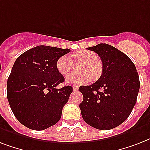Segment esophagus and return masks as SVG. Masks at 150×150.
<instances>
[{"label":"esophagus","instance_id":"34e87169","mask_svg":"<svg viewBox=\"0 0 150 150\" xmlns=\"http://www.w3.org/2000/svg\"><path fill=\"white\" fill-rule=\"evenodd\" d=\"M78 89H79L78 86H73V91L74 92H77Z\"/></svg>","mask_w":150,"mask_h":150}]
</instances>
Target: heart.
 Returning <instances> with one entry per match:
<instances>
[{"instance_id":"1","label":"heart","mask_w":150,"mask_h":150,"mask_svg":"<svg viewBox=\"0 0 150 150\" xmlns=\"http://www.w3.org/2000/svg\"><path fill=\"white\" fill-rule=\"evenodd\" d=\"M75 62H82L81 73H71L66 76L65 82L71 86H79L89 82L91 79H97L102 73V64L97 60V55L89 50H80L71 55ZM57 69L61 75H65L72 69V61L68 56L60 57L56 62Z\"/></svg>"}]
</instances>
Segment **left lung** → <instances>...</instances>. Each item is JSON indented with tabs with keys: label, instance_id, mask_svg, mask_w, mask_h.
Returning a JSON list of instances; mask_svg holds the SVG:
<instances>
[{
	"label": "left lung",
	"instance_id": "obj_1",
	"mask_svg": "<svg viewBox=\"0 0 150 150\" xmlns=\"http://www.w3.org/2000/svg\"><path fill=\"white\" fill-rule=\"evenodd\" d=\"M87 49L98 54L103 71L93 84L79 87L83 95L79 108L89 125L110 130L130 115L139 90V74L132 60L113 46L100 43Z\"/></svg>",
	"mask_w": 150,
	"mask_h": 150
}]
</instances>
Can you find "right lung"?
<instances>
[{
    "label": "right lung",
    "mask_w": 150,
    "mask_h": 150,
    "mask_svg": "<svg viewBox=\"0 0 150 150\" xmlns=\"http://www.w3.org/2000/svg\"><path fill=\"white\" fill-rule=\"evenodd\" d=\"M69 52V49L37 46L15 61L7 83L8 100L15 117L27 128L44 130L61 119L72 87L56 89L64 81L56 62Z\"/></svg>",
    "instance_id": "right-lung-1"
}]
</instances>
